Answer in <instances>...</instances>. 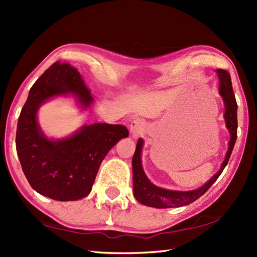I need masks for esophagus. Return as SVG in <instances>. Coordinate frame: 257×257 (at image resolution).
I'll return each mask as SVG.
<instances>
[{"instance_id": "34e87169", "label": "esophagus", "mask_w": 257, "mask_h": 257, "mask_svg": "<svg viewBox=\"0 0 257 257\" xmlns=\"http://www.w3.org/2000/svg\"><path fill=\"white\" fill-rule=\"evenodd\" d=\"M130 130H132L133 137L138 138L143 135L145 130V121L143 119H136L130 124Z\"/></svg>"}]
</instances>
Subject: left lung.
<instances>
[{
    "instance_id": "left-lung-1",
    "label": "left lung",
    "mask_w": 257,
    "mask_h": 257,
    "mask_svg": "<svg viewBox=\"0 0 257 257\" xmlns=\"http://www.w3.org/2000/svg\"><path fill=\"white\" fill-rule=\"evenodd\" d=\"M219 77V92L222 94L225 103V114L226 125L229 130L230 140L229 147L226 154L224 163L220 167L219 172L214 175L212 178L206 183L203 187H200L192 192H176V190H167L159 188L149 182L146 177L143 170L142 160H140V153H142L143 140L139 139L136 146V150L133 157V173H134V194L136 199L149 207L155 208H172V207H182V206L189 205L195 202L200 196H203L209 189L219 175L223 173L225 166L227 165L230 155H232L234 145L237 138V102H236L235 94L233 92L232 80L228 71L224 69H217Z\"/></svg>"
}]
</instances>
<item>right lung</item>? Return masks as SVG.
<instances>
[{"label": "right lung", "instance_id": "obj_1", "mask_svg": "<svg viewBox=\"0 0 257 257\" xmlns=\"http://www.w3.org/2000/svg\"><path fill=\"white\" fill-rule=\"evenodd\" d=\"M72 93L83 107L93 101L78 69L55 62L34 82L20 113L17 152L23 173L31 187L54 200H78L91 192L95 176L105 155L128 129L121 124L93 123L72 137L49 140L37 122V111L45 100Z\"/></svg>", "mask_w": 257, "mask_h": 257}]
</instances>
